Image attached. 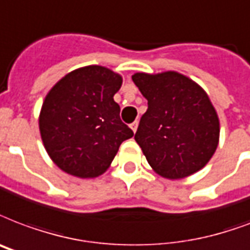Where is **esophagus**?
<instances>
[{
    "label": "esophagus",
    "instance_id": "obj_1",
    "mask_svg": "<svg viewBox=\"0 0 250 250\" xmlns=\"http://www.w3.org/2000/svg\"><path fill=\"white\" fill-rule=\"evenodd\" d=\"M138 125H139V122L135 121L133 123H131V128H132L133 132H136V129H138Z\"/></svg>",
    "mask_w": 250,
    "mask_h": 250
}]
</instances>
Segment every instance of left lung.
<instances>
[{
  "instance_id": "8db88e82",
  "label": "left lung",
  "mask_w": 250,
  "mask_h": 250,
  "mask_svg": "<svg viewBox=\"0 0 250 250\" xmlns=\"http://www.w3.org/2000/svg\"><path fill=\"white\" fill-rule=\"evenodd\" d=\"M148 101L135 140L160 176L184 178L205 167L219 143V119L199 85L177 72L135 73Z\"/></svg>"
}]
</instances>
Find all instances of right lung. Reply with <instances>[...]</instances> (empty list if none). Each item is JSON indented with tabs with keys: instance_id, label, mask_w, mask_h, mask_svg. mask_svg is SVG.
I'll return each instance as SVG.
<instances>
[{
	"instance_id": "1",
	"label": "right lung",
	"mask_w": 250,
	"mask_h": 250,
	"mask_svg": "<svg viewBox=\"0 0 250 250\" xmlns=\"http://www.w3.org/2000/svg\"><path fill=\"white\" fill-rule=\"evenodd\" d=\"M121 86L119 74L89 65L68 73L49 90L39 129L45 150L60 169L80 178L101 176L122 143L132 138L114 101Z\"/></svg>"
}]
</instances>
